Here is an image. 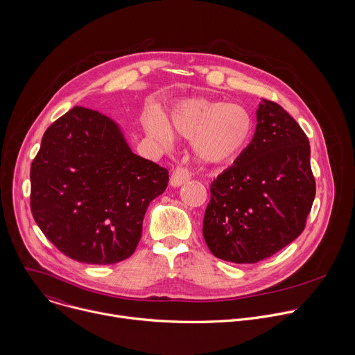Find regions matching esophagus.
Returning a JSON list of instances; mask_svg holds the SVG:
<instances>
[{"instance_id": "obj_1", "label": "esophagus", "mask_w": 355, "mask_h": 355, "mask_svg": "<svg viewBox=\"0 0 355 355\" xmlns=\"http://www.w3.org/2000/svg\"><path fill=\"white\" fill-rule=\"evenodd\" d=\"M191 178V173L187 167H182V166H177L173 173H171V177H170V184L173 187H181L182 184L188 182Z\"/></svg>"}]
</instances>
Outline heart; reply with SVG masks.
Masks as SVG:
<instances>
[{
  "mask_svg": "<svg viewBox=\"0 0 355 355\" xmlns=\"http://www.w3.org/2000/svg\"><path fill=\"white\" fill-rule=\"evenodd\" d=\"M147 133L160 141H171L173 133L193 139L196 157L209 164L237 160L254 136V119L241 105L207 98H185L175 103L166 122L159 115L144 121Z\"/></svg>",
  "mask_w": 355,
  "mask_h": 355,
  "instance_id": "obj_1",
  "label": "heart"
}]
</instances>
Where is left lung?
I'll list each match as a JSON object with an SVG mask.
<instances>
[{
  "mask_svg": "<svg viewBox=\"0 0 355 355\" xmlns=\"http://www.w3.org/2000/svg\"><path fill=\"white\" fill-rule=\"evenodd\" d=\"M315 195L308 136L264 99L248 148L211 184L202 233L223 261H263L303 232Z\"/></svg>",
  "mask_w": 355,
  "mask_h": 355,
  "instance_id": "8db88e82",
  "label": "left lung"
}]
</instances>
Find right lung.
<instances>
[{"label":"right lung","mask_w":355,"mask_h":355,"mask_svg":"<svg viewBox=\"0 0 355 355\" xmlns=\"http://www.w3.org/2000/svg\"><path fill=\"white\" fill-rule=\"evenodd\" d=\"M167 184L168 171L133 155L115 122L74 107L42 137L31 166V211L64 256L115 264L135 252L147 207Z\"/></svg>","instance_id":"obj_1"}]
</instances>
